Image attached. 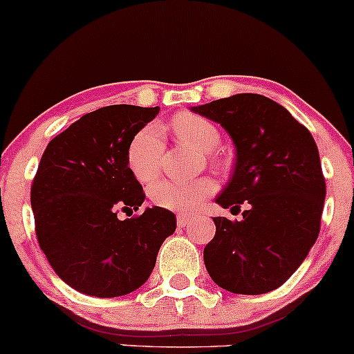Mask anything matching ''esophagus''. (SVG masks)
Returning <instances> with one entry per match:
<instances>
[{
  "mask_svg": "<svg viewBox=\"0 0 354 354\" xmlns=\"http://www.w3.org/2000/svg\"><path fill=\"white\" fill-rule=\"evenodd\" d=\"M192 220H194V218L187 216V214H178V216H177V225L182 228V227H185V225L191 223Z\"/></svg>",
  "mask_w": 354,
  "mask_h": 354,
  "instance_id": "1",
  "label": "esophagus"
}]
</instances>
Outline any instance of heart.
Returning a JSON list of instances; mask_svg holds the SVG:
<instances>
[{
	"instance_id": "b5f03b06",
	"label": "heart",
	"mask_w": 354,
	"mask_h": 354,
	"mask_svg": "<svg viewBox=\"0 0 354 354\" xmlns=\"http://www.w3.org/2000/svg\"><path fill=\"white\" fill-rule=\"evenodd\" d=\"M174 131L182 141L203 153L213 151L220 143V131L213 122L201 115L182 112L174 118ZM163 155L162 129L155 124L138 131L127 148V167L140 182L147 184L158 174L160 160ZM216 185L211 178L198 180H163L155 182L150 187V199L156 206L170 211H192L204 198L213 194Z\"/></svg>"
}]
</instances>
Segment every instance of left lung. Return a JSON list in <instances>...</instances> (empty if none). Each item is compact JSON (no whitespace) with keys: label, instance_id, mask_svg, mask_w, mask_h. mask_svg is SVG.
I'll return each mask as SVG.
<instances>
[{"label":"left lung","instance_id":"8db88e82","mask_svg":"<svg viewBox=\"0 0 354 354\" xmlns=\"http://www.w3.org/2000/svg\"><path fill=\"white\" fill-rule=\"evenodd\" d=\"M192 112L220 124L235 145L230 182L216 203L242 220L213 218L204 247L211 279L239 295L276 290L300 268L320 230L326 180L310 131L278 102L257 93L213 100Z\"/></svg>","mask_w":354,"mask_h":354}]
</instances>
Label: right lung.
Returning a JSON list of instances; mask_svg holds the SVG:
<instances>
[{"label":"right lung","mask_w":354,"mask_h":354,"mask_svg":"<svg viewBox=\"0 0 354 354\" xmlns=\"http://www.w3.org/2000/svg\"><path fill=\"white\" fill-rule=\"evenodd\" d=\"M160 107L109 105L85 114L44 151L30 191L39 245L56 274L76 291L114 298L150 278L176 214L140 209L143 187L127 167V148Z\"/></svg>","instance_id":"1"}]
</instances>
